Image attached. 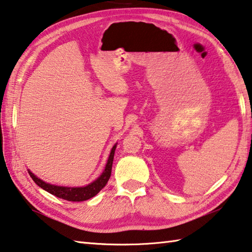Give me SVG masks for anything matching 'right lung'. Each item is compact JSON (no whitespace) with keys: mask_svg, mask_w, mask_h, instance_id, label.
<instances>
[{"mask_svg":"<svg viewBox=\"0 0 252 252\" xmlns=\"http://www.w3.org/2000/svg\"><path fill=\"white\" fill-rule=\"evenodd\" d=\"M116 143L110 151V154H109L108 161L106 166H104V170L101 173L98 178H95L94 182H91L90 184L86 186H80V187H68V186H58V185H53L49 184V183L44 182L40 180L37 176L35 175L34 173H32L30 170L29 174L30 176L33 178V181L37 184L40 189H45L48 193L52 195H55L56 197L63 198L65 200H69V202H82V200H87L93 198L94 196L97 195L100 190H101L109 181V178L111 176V170H112V163H113V157H114V151L117 148Z\"/></svg>","mask_w":252,"mask_h":252,"instance_id":"add662e5","label":"right lung"}]
</instances>
